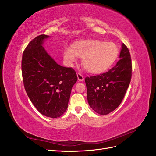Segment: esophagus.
<instances>
[{
    "label": "esophagus",
    "instance_id": "1",
    "mask_svg": "<svg viewBox=\"0 0 156 156\" xmlns=\"http://www.w3.org/2000/svg\"><path fill=\"white\" fill-rule=\"evenodd\" d=\"M77 79L79 81H84V77L81 73H77Z\"/></svg>",
    "mask_w": 156,
    "mask_h": 156
}]
</instances>
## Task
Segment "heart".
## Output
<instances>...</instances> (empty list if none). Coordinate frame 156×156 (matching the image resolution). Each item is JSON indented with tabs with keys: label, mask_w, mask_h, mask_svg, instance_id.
Masks as SVG:
<instances>
[{
	"label": "heart",
	"mask_w": 156,
	"mask_h": 156,
	"mask_svg": "<svg viewBox=\"0 0 156 156\" xmlns=\"http://www.w3.org/2000/svg\"><path fill=\"white\" fill-rule=\"evenodd\" d=\"M119 54V47L114 42L87 40L75 42L73 49L66 47L63 55L68 66L76 62L77 57L83 58L82 64L87 72L98 74L109 68L115 62Z\"/></svg>",
	"instance_id": "b5f03b06"
}]
</instances>
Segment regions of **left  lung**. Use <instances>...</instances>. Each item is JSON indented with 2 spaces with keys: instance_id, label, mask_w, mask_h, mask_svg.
Here are the masks:
<instances>
[{
  "instance_id": "8db88e82",
  "label": "left lung",
  "mask_w": 156,
  "mask_h": 156,
  "mask_svg": "<svg viewBox=\"0 0 156 156\" xmlns=\"http://www.w3.org/2000/svg\"><path fill=\"white\" fill-rule=\"evenodd\" d=\"M120 58L107 72L84 79L87 100L92 109L105 115L119 106L125 96L131 78L132 66L129 51L122 44Z\"/></svg>"
}]
</instances>
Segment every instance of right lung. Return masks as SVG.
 <instances>
[{
  "label": "right lung",
  "instance_id": "obj_1",
  "mask_svg": "<svg viewBox=\"0 0 156 156\" xmlns=\"http://www.w3.org/2000/svg\"><path fill=\"white\" fill-rule=\"evenodd\" d=\"M37 36L27 45L22 58V75L26 92L41 115L52 119L66 111L72 88L77 81L75 70L58 64L43 47L49 38Z\"/></svg>",
  "mask_w": 156,
  "mask_h": 156
}]
</instances>
